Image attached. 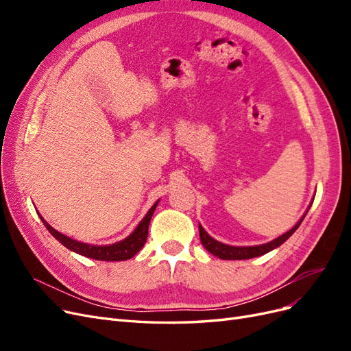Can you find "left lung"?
Segmentation results:
<instances>
[{
    "instance_id": "left-lung-1",
    "label": "left lung",
    "mask_w": 351,
    "mask_h": 351,
    "mask_svg": "<svg viewBox=\"0 0 351 351\" xmlns=\"http://www.w3.org/2000/svg\"><path fill=\"white\" fill-rule=\"evenodd\" d=\"M309 210V209H307ZM307 214V212H306ZM306 214L302 217V219L297 222V224L290 230L287 231L285 234L280 236L278 239H275L267 244H261V246H250V247H236V246H228V244L224 243H219L215 239H212L208 232L202 228V226L199 224V234H200V241L204 244L205 249L208 252H210L212 254H215V256L221 258V259H228V261H240V259H250V258H256L261 256V254L268 253L271 250H274L275 247L281 246V244L289 239L293 232L300 227L303 218L306 217Z\"/></svg>"
}]
</instances>
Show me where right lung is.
I'll return each mask as SVG.
<instances>
[{
  "instance_id": "right-lung-1",
  "label": "right lung",
  "mask_w": 351,
  "mask_h": 351,
  "mask_svg": "<svg viewBox=\"0 0 351 351\" xmlns=\"http://www.w3.org/2000/svg\"><path fill=\"white\" fill-rule=\"evenodd\" d=\"M158 202L149 209L146 217L141 221V224L136 227V230L129 237L124 239L123 241L110 244V246H92V244L73 240L52 228L44 218H42L40 215L39 217L42 221H44V226L47 227V230L51 232V234L54 236L62 244V246H66L67 249L76 252L79 254H83V256H88L90 259H97V261H112V262L114 261H127V259H132L146 243L147 228H149V222H151V218L154 215V210L158 205Z\"/></svg>"
}]
</instances>
